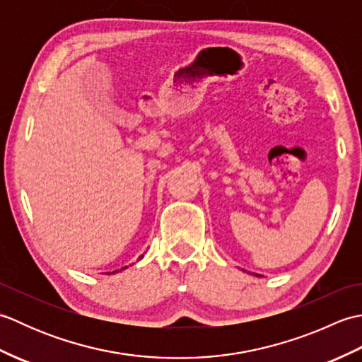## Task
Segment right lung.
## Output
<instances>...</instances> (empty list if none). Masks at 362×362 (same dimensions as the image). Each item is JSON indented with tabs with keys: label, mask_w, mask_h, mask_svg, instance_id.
I'll return each mask as SVG.
<instances>
[{
	"label": "right lung",
	"mask_w": 362,
	"mask_h": 362,
	"mask_svg": "<svg viewBox=\"0 0 362 362\" xmlns=\"http://www.w3.org/2000/svg\"><path fill=\"white\" fill-rule=\"evenodd\" d=\"M141 258H143V255L140 257V259H141ZM126 267H127V266H126ZM126 267H122V269H119V271H124V269H126ZM117 272H118V271H113V272H107V274H117Z\"/></svg>",
	"instance_id": "1"
}]
</instances>
